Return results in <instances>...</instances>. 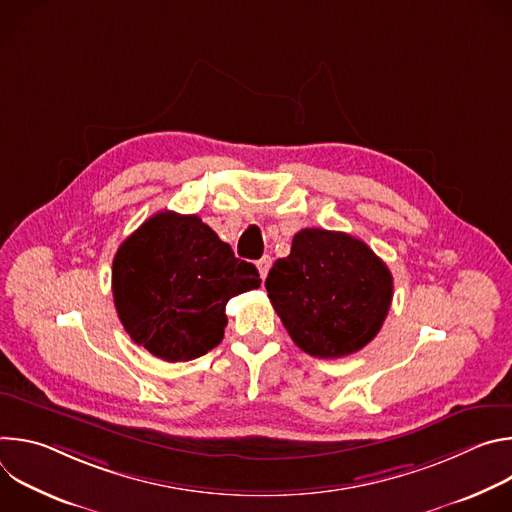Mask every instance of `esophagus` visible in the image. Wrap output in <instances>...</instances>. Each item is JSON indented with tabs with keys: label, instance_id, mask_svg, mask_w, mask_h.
I'll return each instance as SVG.
<instances>
[{
	"label": "esophagus",
	"instance_id": "34e87169",
	"mask_svg": "<svg viewBox=\"0 0 512 512\" xmlns=\"http://www.w3.org/2000/svg\"><path fill=\"white\" fill-rule=\"evenodd\" d=\"M271 263H273V259H271L269 255H263V257L257 261V269H259L261 279L267 277V273H269V269H271Z\"/></svg>",
	"mask_w": 512,
	"mask_h": 512
}]
</instances>
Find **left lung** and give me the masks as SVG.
<instances>
[{
  "label": "left lung",
  "mask_w": 512,
  "mask_h": 512,
  "mask_svg": "<svg viewBox=\"0 0 512 512\" xmlns=\"http://www.w3.org/2000/svg\"><path fill=\"white\" fill-rule=\"evenodd\" d=\"M287 334L304 352L342 358L367 346L393 300V275L373 249L346 233L302 229L265 279Z\"/></svg>",
  "instance_id": "1"
}]
</instances>
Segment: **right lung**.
Wrapping results in <instances>:
<instances>
[{
  "mask_svg": "<svg viewBox=\"0 0 512 512\" xmlns=\"http://www.w3.org/2000/svg\"><path fill=\"white\" fill-rule=\"evenodd\" d=\"M113 300L131 340L168 362L221 344L227 302L261 285L196 214L162 210L131 233L113 259Z\"/></svg>",
  "mask_w": 512,
  "mask_h": 512,
  "instance_id": "1",
  "label": "right lung"
}]
</instances>
